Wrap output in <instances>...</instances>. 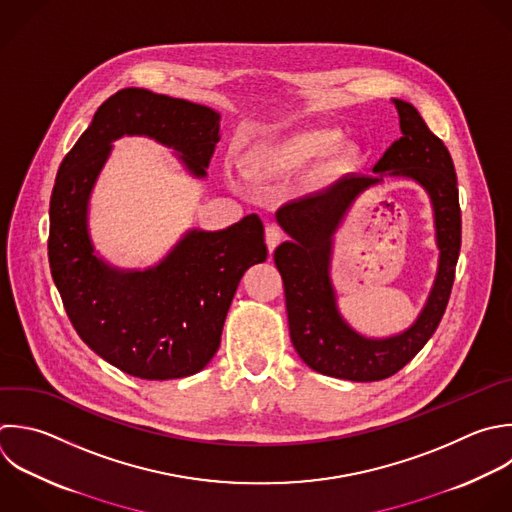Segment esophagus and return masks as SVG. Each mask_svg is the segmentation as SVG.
<instances>
[{
    "mask_svg": "<svg viewBox=\"0 0 512 512\" xmlns=\"http://www.w3.org/2000/svg\"><path fill=\"white\" fill-rule=\"evenodd\" d=\"M282 240V230L276 226V224H268L266 226V246L270 252L276 250V246L280 244Z\"/></svg>",
    "mask_w": 512,
    "mask_h": 512,
    "instance_id": "esophagus-1",
    "label": "esophagus"
}]
</instances>
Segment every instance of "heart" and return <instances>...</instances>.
I'll list each match as a JSON object with an SVG mask.
<instances>
[{"instance_id": "obj_1", "label": "heart", "mask_w": 512, "mask_h": 512, "mask_svg": "<svg viewBox=\"0 0 512 512\" xmlns=\"http://www.w3.org/2000/svg\"><path fill=\"white\" fill-rule=\"evenodd\" d=\"M340 146V134L334 130H318L310 134L296 136L288 142L266 146L256 150L250 158L252 170L264 178L282 176L290 170H296L308 162L320 160L336 152Z\"/></svg>"}]
</instances>
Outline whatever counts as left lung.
Instances as JSON below:
<instances>
[{
	"label": "left lung",
	"mask_w": 512,
	"mask_h": 512,
	"mask_svg": "<svg viewBox=\"0 0 512 512\" xmlns=\"http://www.w3.org/2000/svg\"><path fill=\"white\" fill-rule=\"evenodd\" d=\"M392 102L398 110L402 138L384 152L372 176H344L330 188L288 202L276 212L278 224L292 238L274 252L284 282L292 344L312 370L354 382L388 378L420 352L442 320L460 252V206L452 158L412 104ZM384 175L414 179L427 190L435 210L441 256L433 290L415 324L396 337L366 339L337 312L329 258L333 232L345 212Z\"/></svg>",
	"instance_id": "1"
}]
</instances>
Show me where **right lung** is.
I'll return each instance as SVG.
<instances>
[{"label":"right lung","instance_id":"right-lung-1","mask_svg":"<svg viewBox=\"0 0 512 512\" xmlns=\"http://www.w3.org/2000/svg\"><path fill=\"white\" fill-rule=\"evenodd\" d=\"M122 136H148L174 148L186 170L204 178L220 142V114L140 88L108 98L56 176L52 276L70 322L98 356L136 378H184L212 360L240 278L266 260L264 226L250 214L226 230H190L146 270L106 264L94 254L88 204L112 142Z\"/></svg>","mask_w":512,"mask_h":512}]
</instances>
